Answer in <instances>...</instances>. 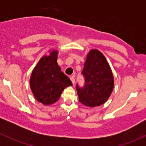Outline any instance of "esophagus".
<instances>
[{
  "instance_id": "34e87169",
  "label": "esophagus",
  "mask_w": 146,
  "mask_h": 146,
  "mask_svg": "<svg viewBox=\"0 0 146 146\" xmlns=\"http://www.w3.org/2000/svg\"><path fill=\"white\" fill-rule=\"evenodd\" d=\"M70 80H71L72 82H73V84H75V78H74V76H71L70 77Z\"/></svg>"
}]
</instances>
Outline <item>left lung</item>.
I'll return each mask as SVG.
<instances>
[{
	"label": "left lung",
	"mask_w": 146,
	"mask_h": 146,
	"mask_svg": "<svg viewBox=\"0 0 146 146\" xmlns=\"http://www.w3.org/2000/svg\"><path fill=\"white\" fill-rule=\"evenodd\" d=\"M82 74L85 77V85L81 88L76 85L79 102L90 107L105 103L112 92L114 81L111 68L100 51H90Z\"/></svg>",
	"instance_id": "8db88e82"
}]
</instances>
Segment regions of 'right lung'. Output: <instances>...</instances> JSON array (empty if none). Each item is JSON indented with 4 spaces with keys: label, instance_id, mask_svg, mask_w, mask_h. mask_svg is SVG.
I'll return each instance as SVG.
<instances>
[{
    "label": "right lung",
    "instance_id": "add662e5",
    "mask_svg": "<svg viewBox=\"0 0 146 146\" xmlns=\"http://www.w3.org/2000/svg\"><path fill=\"white\" fill-rule=\"evenodd\" d=\"M49 52V55L41 58L32 70L29 80L34 96L44 105L56 102L65 88L73 85L57 64L58 51Z\"/></svg>",
    "mask_w": 146,
    "mask_h": 146
}]
</instances>
